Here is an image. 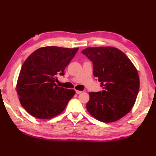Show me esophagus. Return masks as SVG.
<instances>
[{
  "label": "esophagus",
  "instance_id": "1",
  "mask_svg": "<svg viewBox=\"0 0 156 156\" xmlns=\"http://www.w3.org/2000/svg\"><path fill=\"white\" fill-rule=\"evenodd\" d=\"M81 92H81V91H79V90H76V93L77 94H81Z\"/></svg>",
  "mask_w": 156,
  "mask_h": 156
}]
</instances>
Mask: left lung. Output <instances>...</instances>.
I'll return each instance as SVG.
<instances>
[{
	"instance_id": "obj_1",
	"label": "left lung",
	"mask_w": 156,
	"mask_h": 156,
	"mask_svg": "<svg viewBox=\"0 0 156 156\" xmlns=\"http://www.w3.org/2000/svg\"><path fill=\"white\" fill-rule=\"evenodd\" d=\"M81 52L92 62L94 76L104 89L89 93L88 112L102 122L119 120L132 110L136 99L140 81L136 68L117 48L88 47Z\"/></svg>"
}]
</instances>
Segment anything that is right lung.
<instances>
[{
  "label": "right lung",
  "instance_id": "obj_1",
  "mask_svg": "<svg viewBox=\"0 0 156 156\" xmlns=\"http://www.w3.org/2000/svg\"><path fill=\"white\" fill-rule=\"evenodd\" d=\"M79 48L41 47L23 63L16 85L23 107L32 116L51 119L61 113L75 91L59 87L55 82Z\"/></svg>",
  "mask_w": 156,
  "mask_h": 156
}]
</instances>
